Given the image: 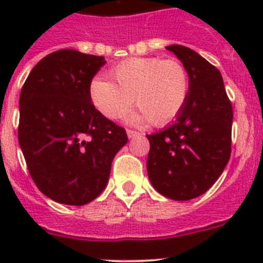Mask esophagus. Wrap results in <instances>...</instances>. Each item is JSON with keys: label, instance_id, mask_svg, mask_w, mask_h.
Returning <instances> with one entry per match:
<instances>
[{"label": "esophagus", "instance_id": "obj_1", "mask_svg": "<svg viewBox=\"0 0 263 263\" xmlns=\"http://www.w3.org/2000/svg\"><path fill=\"white\" fill-rule=\"evenodd\" d=\"M126 134H127V137H129V138H136V137L139 136L138 132H134V130H127Z\"/></svg>", "mask_w": 263, "mask_h": 263}]
</instances>
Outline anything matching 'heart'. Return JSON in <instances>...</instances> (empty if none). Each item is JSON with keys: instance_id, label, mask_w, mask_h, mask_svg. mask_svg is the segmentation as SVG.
Masks as SVG:
<instances>
[{"instance_id": "b5f03b06", "label": "heart", "mask_w": 263, "mask_h": 263, "mask_svg": "<svg viewBox=\"0 0 263 263\" xmlns=\"http://www.w3.org/2000/svg\"><path fill=\"white\" fill-rule=\"evenodd\" d=\"M115 83L103 78L92 80L89 95L93 105L109 120L121 118L134 103L139 110L130 121L166 125L182 111L190 95L187 69L178 60L132 58L110 71Z\"/></svg>"}]
</instances>
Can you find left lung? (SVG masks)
<instances>
[{
    "mask_svg": "<svg viewBox=\"0 0 263 263\" xmlns=\"http://www.w3.org/2000/svg\"><path fill=\"white\" fill-rule=\"evenodd\" d=\"M190 78V95L173 124L147 136V174L160 195L185 201L215 184L231 158L233 109L221 73L184 46H167Z\"/></svg>",
    "mask_w": 263,
    "mask_h": 263,
    "instance_id": "1",
    "label": "left lung"
}]
</instances>
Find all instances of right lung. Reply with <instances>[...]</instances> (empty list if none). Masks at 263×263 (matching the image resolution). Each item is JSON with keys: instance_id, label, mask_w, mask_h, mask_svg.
I'll use <instances>...</instances> for the list:
<instances>
[{"instance_id": "obj_1", "label": "right lung", "mask_w": 263, "mask_h": 263, "mask_svg": "<svg viewBox=\"0 0 263 263\" xmlns=\"http://www.w3.org/2000/svg\"><path fill=\"white\" fill-rule=\"evenodd\" d=\"M104 57L59 50L31 69L20 96L18 141L32 180L51 200L84 205L106 187L125 129L92 104Z\"/></svg>"}]
</instances>
